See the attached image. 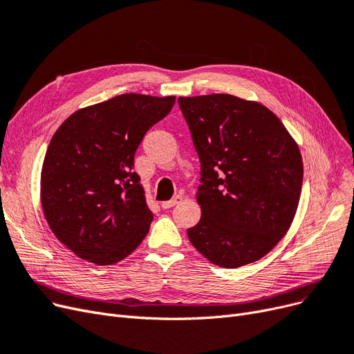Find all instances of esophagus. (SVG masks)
Listing matches in <instances>:
<instances>
[{
    "label": "esophagus",
    "instance_id": "1",
    "mask_svg": "<svg viewBox=\"0 0 354 354\" xmlns=\"http://www.w3.org/2000/svg\"><path fill=\"white\" fill-rule=\"evenodd\" d=\"M180 200H182L180 196H175L174 198H170L169 201H163V203H162V207H163V209L174 207V206H176V204H178Z\"/></svg>",
    "mask_w": 354,
    "mask_h": 354
}]
</instances>
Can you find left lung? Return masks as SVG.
Wrapping results in <instances>:
<instances>
[{
  "label": "left lung",
  "instance_id": "8db88e82",
  "mask_svg": "<svg viewBox=\"0 0 354 354\" xmlns=\"http://www.w3.org/2000/svg\"><path fill=\"white\" fill-rule=\"evenodd\" d=\"M200 158V222L191 244L221 268L268 254L299 206L303 162L297 144L265 106L230 94L178 98Z\"/></svg>",
  "mask_w": 354,
  "mask_h": 354
}]
</instances>
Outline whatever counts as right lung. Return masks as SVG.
Masks as SVG:
<instances>
[{
	"label": "right lung",
	"instance_id": "obj_1",
	"mask_svg": "<svg viewBox=\"0 0 354 354\" xmlns=\"http://www.w3.org/2000/svg\"><path fill=\"white\" fill-rule=\"evenodd\" d=\"M175 100L122 94L75 111L54 133L42 165L41 203L54 235L77 257L115 265L142 243L153 213L133 157Z\"/></svg>",
	"mask_w": 354,
	"mask_h": 354
}]
</instances>
